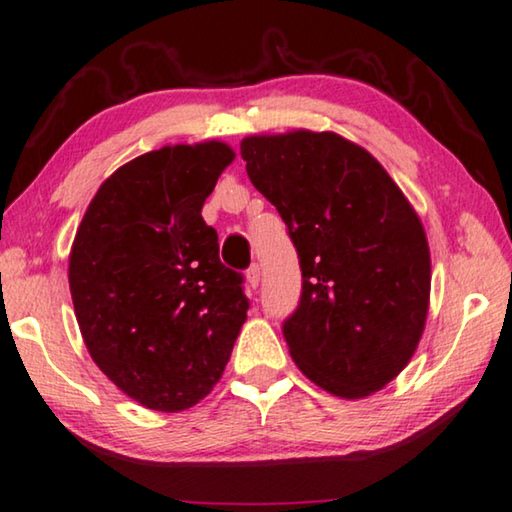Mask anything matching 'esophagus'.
Wrapping results in <instances>:
<instances>
[{
	"label": "esophagus",
	"mask_w": 512,
	"mask_h": 512,
	"mask_svg": "<svg viewBox=\"0 0 512 512\" xmlns=\"http://www.w3.org/2000/svg\"><path fill=\"white\" fill-rule=\"evenodd\" d=\"M247 283H249L251 290H256L258 283H261V267H258V263H254L247 270Z\"/></svg>",
	"instance_id": "esophagus-1"
}]
</instances>
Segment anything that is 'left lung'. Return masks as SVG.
<instances>
[{
  "label": "left lung",
  "instance_id": "left-lung-1",
  "mask_svg": "<svg viewBox=\"0 0 512 512\" xmlns=\"http://www.w3.org/2000/svg\"><path fill=\"white\" fill-rule=\"evenodd\" d=\"M240 154L299 256V306L283 322L292 360L335 397L381 390L415 354L429 313L420 217L381 163L338 133L249 136Z\"/></svg>",
  "mask_w": 512,
  "mask_h": 512
}]
</instances>
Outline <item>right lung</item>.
<instances>
[{"instance_id":"obj_1","label":"right lung","mask_w":512,"mask_h":512,"mask_svg":"<svg viewBox=\"0 0 512 512\" xmlns=\"http://www.w3.org/2000/svg\"><path fill=\"white\" fill-rule=\"evenodd\" d=\"M224 142L174 145L108 177L70 251L74 313L99 370L140 406L177 413L220 381L247 320L242 274L201 217L233 161Z\"/></svg>"}]
</instances>
